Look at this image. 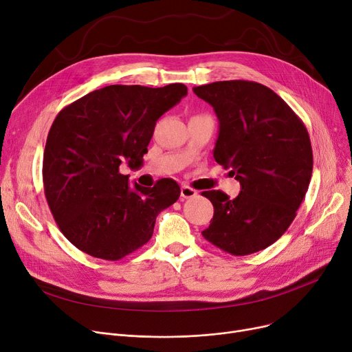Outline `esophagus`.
I'll return each mask as SVG.
<instances>
[{"mask_svg":"<svg viewBox=\"0 0 352 352\" xmlns=\"http://www.w3.org/2000/svg\"><path fill=\"white\" fill-rule=\"evenodd\" d=\"M197 194H198V191L197 190H194V188H191L190 186H182L181 187V197L182 198H194V197H197Z\"/></svg>","mask_w":352,"mask_h":352,"instance_id":"1","label":"esophagus"}]
</instances>
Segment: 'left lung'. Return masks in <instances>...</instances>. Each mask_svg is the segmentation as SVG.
Returning <instances> with one entry per match:
<instances>
[{
	"label": "left lung",
	"instance_id": "8db88e82",
	"mask_svg": "<svg viewBox=\"0 0 352 352\" xmlns=\"http://www.w3.org/2000/svg\"><path fill=\"white\" fill-rule=\"evenodd\" d=\"M219 121L214 148L218 164L231 168L241 192L204 191L214 217L202 236L232 255H248L274 244L291 226L312 174L307 128L268 87L231 80L194 87Z\"/></svg>",
	"mask_w": 352,
	"mask_h": 352
}]
</instances>
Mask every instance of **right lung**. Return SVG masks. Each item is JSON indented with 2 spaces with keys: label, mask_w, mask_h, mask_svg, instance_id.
<instances>
[{
  "label": "right lung",
  "mask_w": 352,
  "mask_h": 352,
  "mask_svg": "<svg viewBox=\"0 0 352 352\" xmlns=\"http://www.w3.org/2000/svg\"><path fill=\"white\" fill-rule=\"evenodd\" d=\"M184 84L161 88L108 85L63 108L43 160L44 192L68 241L82 252L118 261L150 241L155 218L179 198L171 178L153 188L128 186L121 174L142 164L158 118L187 96Z\"/></svg>",
  "instance_id": "right-lung-1"
}]
</instances>
